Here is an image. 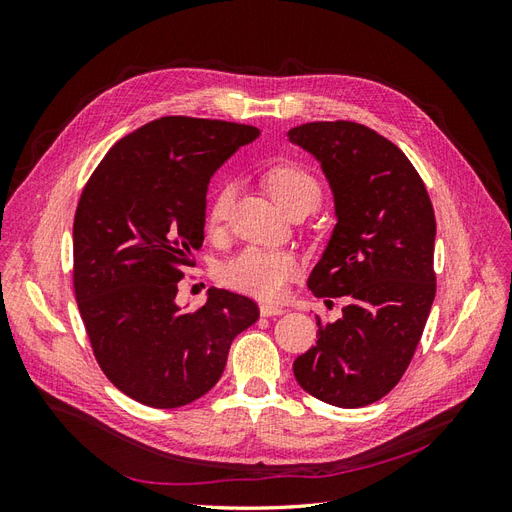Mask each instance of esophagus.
I'll list each match as a JSON object with an SVG mask.
<instances>
[{
	"label": "esophagus",
	"mask_w": 512,
	"mask_h": 512,
	"mask_svg": "<svg viewBox=\"0 0 512 512\" xmlns=\"http://www.w3.org/2000/svg\"><path fill=\"white\" fill-rule=\"evenodd\" d=\"M286 312L284 307H280V305H273V303H260V314L262 316H282Z\"/></svg>",
	"instance_id": "1"
}]
</instances>
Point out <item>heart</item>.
Returning <instances> with one entry per match:
<instances>
[{
    "label": "heart",
    "instance_id": "1",
    "mask_svg": "<svg viewBox=\"0 0 512 512\" xmlns=\"http://www.w3.org/2000/svg\"><path fill=\"white\" fill-rule=\"evenodd\" d=\"M265 179L273 198L284 209H290L297 203H307L312 207L320 203V181L297 162H282L269 168ZM232 203H235V183L222 181L209 200V230H220L228 222ZM297 269L299 260L292 252L277 250V247L250 245L226 262L222 269V280L226 286L245 294H254L258 299H277L282 297L286 284L292 280Z\"/></svg>",
    "mask_w": 512,
    "mask_h": 512
}]
</instances>
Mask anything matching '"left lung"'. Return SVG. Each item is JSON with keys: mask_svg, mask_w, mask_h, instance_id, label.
<instances>
[{"mask_svg": "<svg viewBox=\"0 0 512 512\" xmlns=\"http://www.w3.org/2000/svg\"><path fill=\"white\" fill-rule=\"evenodd\" d=\"M288 138L320 162L335 198L337 224L307 286L348 301L339 320L318 318V342L294 361V378L324 404L369 406L421 342L436 297V215L404 151L371 128L312 121Z\"/></svg>", "mask_w": 512, "mask_h": 512, "instance_id": "left-lung-1", "label": "left lung"}]
</instances>
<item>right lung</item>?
<instances>
[{
    "label": "right lung",
    "mask_w": 512,
    "mask_h": 512,
    "mask_svg": "<svg viewBox=\"0 0 512 512\" xmlns=\"http://www.w3.org/2000/svg\"><path fill=\"white\" fill-rule=\"evenodd\" d=\"M260 130L160 117L123 136L74 213V294L100 369L151 408H179L220 380L232 339L258 320L243 294L211 288L196 312L175 303L205 239L207 185Z\"/></svg>",
    "instance_id": "add662e5"
}]
</instances>
